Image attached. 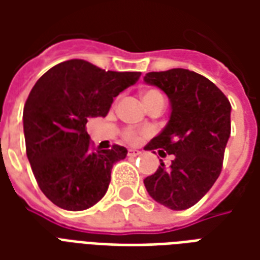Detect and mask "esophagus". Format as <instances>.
I'll use <instances>...</instances> for the list:
<instances>
[{"label": "esophagus", "instance_id": "obj_1", "mask_svg": "<svg viewBox=\"0 0 260 260\" xmlns=\"http://www.w3.org/2000/svg\"><path fill=\"white\" fill-rule=\"evenodd\" d=\"M139 154H141V152H139V150H135V149H129V150H128V156H129V157H136V156H139Z\"/></svg>", "mask_w": 260, "mask_h": 260}]
</instances>
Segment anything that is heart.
Listing matches in <instances>:
<instances>
[{
    "mask_svg": "<svg viewBox=\"0 0 260 260\" xmlns=\"http://www.w3.org/2000/svg\"><path fill=\"white\" fill-rule=\"evenodd\" d=\"M158 94H161V93H158L156 90H147L145 91V94H143V99H149V97H154V96H158ZM125 139L128 142H136L139 139V136L136 134V131L134 129H126L125 131Z\"/></svg>",
    "mask_w": 260,
    "mask_h": 260,
    "instance_id": "obj_1",
    "label": "heart"
}]
</instances>
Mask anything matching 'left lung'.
Returning a JSON list of instances; mask_svg holds the SVG:
<instances>
[{"label":"left lung","mask_w":260,"mask_h":260,"mask_svg":"<svg viewBox=\"0 0 260 260\" xmlns=\"http://www.w3.org/2000/svg\"><path fill=\"white\" fill-rule=\"evenodd\" d=\"M143 80L163 90L171 108L167 125L145 149L174 154L169 167L160 160L143 184L157 203L185 210L206 195L221 173L231 104L213 82L189 69L149 72Z\"/></svg>","instance_id":"obj_1"}]
</instances>
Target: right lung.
Listing matches in <instances>:
<instances>
[{
	"label": "right lung",
	"instance_id": "add662e5",
	"mask_svg": "<svg viewBox=\"0 0 260 260\" xmlns=\"http://www.w3.org/2000/svg\"><path fill=\"white\" fill-rule=\"evenodd\" d=\"M139 76L69 59L48 69L33 86L23 108L26 154L40 189L54 205L79 212L106 195L114 163L128 150L118 145L94 150L86 124L106 117L114 97Z\"/></svg>",
	"mask_w": 260,
	"mask_h": 260
}]
</instances>
